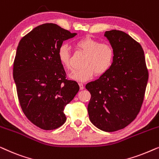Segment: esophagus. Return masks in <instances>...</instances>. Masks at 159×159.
Wrapping results in <instances>:
<instances>
[{
	"mask_svg": "<svg viewBox=\"0 0 159 159\" xmlns=\"http://www.w3.org/2000/svg\"><path fill=\"white\" fill-rule=\"evenodd\" d=\"M79 85H80V90H83L84 88V84H83V83H80Z\"/></svg>",
	"mask_w": 159,
	"mask_h": 159,
	"instance_id": "esophagus-1",
	"label": "esophagus"
}]
</instances>
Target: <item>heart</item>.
<instances>
[{"mask_svg":"<svg viewBox=\"0 0 159 159\" xmlns=\"http://www.w3.org/2000/svg\"><path fill=\"white\" fill-rule=\"evenodd\" d=\"M76 47L86 54L82 62V66L71 73V79L78 82H85L94 75H103L111 69L115 56L114 48L107 43L100 41L90 37L80 39L75 43ZM57 57L60 64L67 70H72L71 53L66 44L58 48Z\"/></svg>","mask_w":159,"mask_h":159,"instance_id":"obj_1","label":"heart"}]
</instances>
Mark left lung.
Returning a JSON list of instances; mask_svg holds the SVG:
<instances>
[{
	"label": "left lung",
	"instance_id": "obj_1",
	"mask_svg": "<svg viewBox=\"0 0 159 159\" xmlns=\"http://www.w3.org/2000/svg\"><path fill=\"white\" fill-rule=\"evenodd\" d=\"M104 36L114 48L113 65L98 79L86 84L91 94L88 106L93 125L105 132L129 125L140 112L148 80L144 51L139 43L119 30Z\"/></svg>",
	"mask_w": 159,
	"mask_h": 159
}]
</instances>
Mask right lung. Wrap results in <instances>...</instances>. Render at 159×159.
I'll use <instances>...</instances> for the list:
<instances>
[{"instance_id":"1","label":"right lung","mask_w":159,"mask_h":159,"mask_svg":"<svg viewBox=\"0 0 159 159\" xmlns=\"http://www.w3.org/2000/svg\"><path fill=\"white\" fill-rule=\"evenodd\" d=\"M56 24H43L21 38L17 47L13 76L24 114L37 127L57 129L66 120L64 110L80 90L66 79L57 51L64 40L74 38Z\"/></svg>"}]
</instances>
